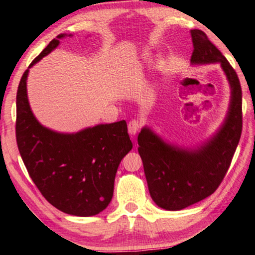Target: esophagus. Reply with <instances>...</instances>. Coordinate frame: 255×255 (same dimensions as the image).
<instances>
[{
	"label": "esophagus",
	"mask_w": 255,
	"mask_h": 255,
	"mask_svg": "<svg viewBox=\"0 0 255 255\" xmlns=\"http://www.w3.org/2000/svg\"><path fill=\"white\" fill-rule=\"evenodd\" d=\"M140 128H141V124H140L139 120L132 119L128 123V132L130 133L131 136H135L136 133L139 131Z\"/></svg>",
	"instance_id": "obj_1"
}]
</instances>
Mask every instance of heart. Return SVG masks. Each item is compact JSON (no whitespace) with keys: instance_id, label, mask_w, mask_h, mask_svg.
I'll return each mask as SVG.
<instances>
[{"instance_id":"b5f03b06","label":"heart","mask_w":255,"mask_h":255,"mask_svg":"<svg viewBox=\"0 0 255 255\" xmlns=\"http://www.w3.org/2000/svg\"><path fill=\"white\" fill-rule=\"evenodd\" d=\"M149 59H150V55L149 54H148V53L143 54V60H145V61H149Z\"/></svg>"}]
</instances>
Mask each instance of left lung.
<instances>
[{
    "label": "left lung",
    "mask_w": 255,
    "mask_h": 255,
    "mask_svg": "<svg viewBox=\"0 0 255 255\" xmlns=\"http://www.w3.org/2000/svg\"><path fill=\"white\" fill-rule=\"evenodd\" d=\"M192 64L220 63L231 87V101L224 124L197 149L166 143L148 127L138 135L148 189L157 205L179 211L214 193L231 165L242 132V89L239 77L221 51L201 30H191Z\"/></svg>",
    "instance_id": "1"
}]
</instances>
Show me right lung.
<instances>
[{"instance_id":"add662e5","label":"right lung","mask_w":255,"mask_h":255,"mask_svg":"<svg viewBox=\"0 0 255 255\" xmlns=\"http://www.w3.org/2000/svg\"><path fill=\"white\" fill-rule=\"evenodd\" d=\"M59 34L23 73L16 94V142L35 186L51 205L76 216L103 212L112 201L120 161L132 148L125 120L97 125L76 133L43 127L30 108L29 69L59 45Z\"/></svg>"}]
</instances>
